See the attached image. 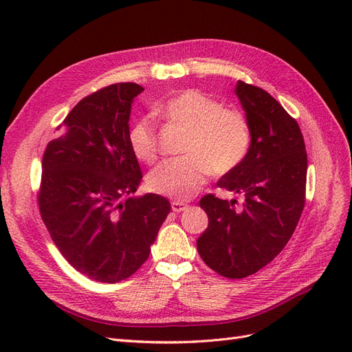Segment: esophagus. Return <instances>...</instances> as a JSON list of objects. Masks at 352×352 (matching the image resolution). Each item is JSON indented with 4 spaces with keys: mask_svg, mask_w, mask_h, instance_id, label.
<instances>
[{
    "mask_svg": "<svg viewBox=\"0 0 352 352\" xmlns=\"http://www.w3.org/2000/svg\"><path fill=\"white\" fill-rule=\"evenodd\" d=\"M188 208V204H185V202L182 201H173L172 202V210L175 212H180V211H185Z\"/></svg>",
    "mask_w": 352,
    "mask_h": 352,
    "instance_id": "obj_1",
    "label": "esophagus"
}]
</instances>
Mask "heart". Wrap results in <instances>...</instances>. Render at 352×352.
<instances>
[{"label":"heart","instance_id":"1","mask_svg":"<svg viewBox=\"0 0 352 352\" xmlns=\"http://www.w3.org/2000/svg\"><path fill=\"white\" fill-rule=\"evenodd\" d=\"M168 123L188 129L182 146L184 157L167 158L146 176L151 192L190 199L206 185L210 172L228 175L238 168L251 148V127L239 110L221 107L210 95L198 89L180 91L158 109ZM133 155L153 163L158 154L157 126L150 116L135 120L127 131Z\"/></svg>","mask_w":352,"mask_h":352}]
</instances>
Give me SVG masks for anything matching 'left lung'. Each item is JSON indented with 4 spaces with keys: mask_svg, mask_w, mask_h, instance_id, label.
<instances>
[{
    "mask_svg": "<svg viewBox=\"0 0 352 352\" xmlns=\"http://www.w3.org/2000/svg\"><path fill=\"white\" fill-rule=\"evenodd\" d=\"M235 92L252 141L243 163L217 186L245 201L235 207L236 199L201 198L208 228L197 250L211 270L242 279L267 265L291 239L305 206L307 151L300 124L267 91L239 80Z\"/></svg>",
    "mask_w": 352,
    "mask_h": 352,
    "instance_id": "left-lung-1",
    "label": "left lung"
}]
</instances>
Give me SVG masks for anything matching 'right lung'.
Masks as SVG:
<instances>
[{"instance_id": "right-lung-1", "label": "right lung", "mask_w": 352, "mask_h": 352, "mask_svg": "<svg viewBox=\"0 0 352 352\" xmlns=\"http://www.w3.org/2000/svg\"><path fill=\"white\" fill-rule=\"evenodd\" d=\"M142 91L126 82L85 97L42 157L38 206L51 239L72 267L102 283L141 267L172 210L162 195L132 197L142 172L127 131Z\"/></svg>"}]
</instances>
